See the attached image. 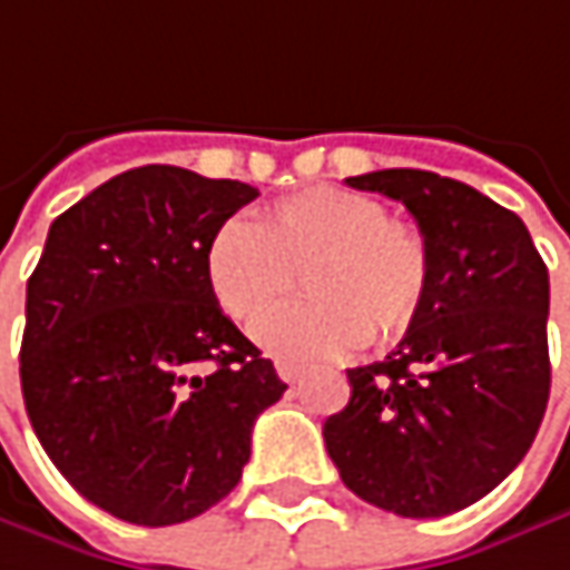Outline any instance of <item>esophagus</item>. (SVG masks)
<instances>
[{
    "instance_id": "esophagus-1",
    "label": "esophagus",
    "mask_w": 570,
    "mask_h": 570,
    "mask_svg": "<svg viewBox=\"0 0 570 570\" xmlns=\"http://www.w3.org/2000/svg\"><path fill=\"white\" fill-rule=\"evenodd\" d=\"M303 372H306V368H303L299 362H277V375L284 379L286 385L299 382V379H303Z\"/></svg>"
}]
</instances>
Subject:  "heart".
<instances>
[{
    "mask_svg": "<svg viewBox=\"0 0 570 570\" xmlns=\"http://www.w3.org/2000/svg\"><path fill=\"white\" fill-rule=\"evenodd\" d=\"M296 274L309 296L267 313L254 336L281 358H342L365 342L391 345L417 323L434 254L382 198L333 185L293 191L257 222L228 218L208 237L205 281L240 323L286 296Z\"/></svg>",
    "mask_w": 570,
    "mask_h": 570,
    "instance_id": "1",
    "label": "heart"
}]
</instances>
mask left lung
Segmentation results:
<instances>
[{"mask_svg":"<svg viewBox=\"0 0 570 570\" xmlns=\"http://www.w3.org/2000/svg\"><path fill=\"white\" fill-rule=\"evenodd\" d=\"M401 202L434 254L417 323L382 362L348 368L352 397L323 424L358 499L440 519L492 492L529 453L548 404V267L522 218L424 169L345 179Z\"/></svg>","mask_w":570,"mask_h":570,"instance_id":"1","label":"left lung"}]
</instances>
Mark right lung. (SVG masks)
<instances>
[{"mask_svg":"<svg viewBox=\"0 0 570 570\" xmlns=\"http://www.w3.org/2000/svg\"><path fill=\"white\" fill-rule=\"evenodd\" d=\"M254 198L139 166L58 215L28 277V421L61 476L124 522L176 525L225 499L254 421L284 397L205 281L208 237Z\"/></svg>","mask_w":570,"mask_h":570,"instance_id":"add662e5","label":"right lung"}]
</instances>
